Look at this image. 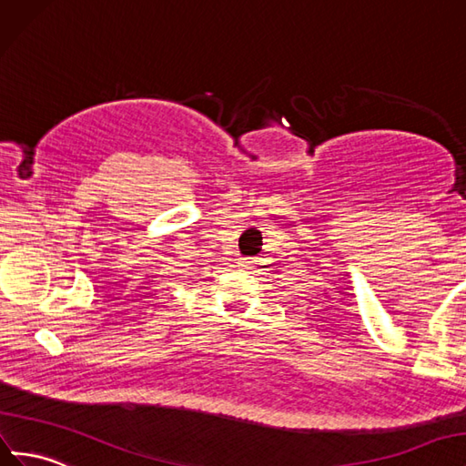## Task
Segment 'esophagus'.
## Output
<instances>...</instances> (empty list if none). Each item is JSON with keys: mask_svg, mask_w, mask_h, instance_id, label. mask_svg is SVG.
Returning a JSON list of instances; mask_svg holds the SVG:
<instances>
[{"mask_svg": "<svg viewBox=\"0 0 466 466\" xmlns=\"http://www.w3.org/2000/svg\"><path fill=\"white\" fill-rule=\"evenodd\" d=\"M251 263H254V261H251V259H248V258H242V259H240V265H242V268H249V265H251Z\"/></svg>", "mask_w": 466, "mask_h": 466, "instance_id": "obj_1", "label": "esophagus"}]
</instances>
